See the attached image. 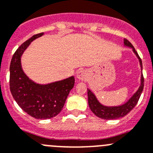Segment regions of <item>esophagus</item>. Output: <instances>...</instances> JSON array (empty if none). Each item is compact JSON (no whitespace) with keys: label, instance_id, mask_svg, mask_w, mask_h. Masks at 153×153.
I'll list each match as a JSON object with an SVG mask.
<instances>
[{"label":"esophagus","instance_id":"esophagus-1","mask_svg":"<svg viewBox=\"0 0 153 153\" xmlns=\"http://www.w3.org/2000/svg\"><path fill=\"white\" fill-rule=\"evenodd\" d=\"M88 78V73L85 70H80L77 73V78L80 81H85Z\"/></svg>","mask_w":153,"mask_h":153}]
</instances>
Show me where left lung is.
<instances>
[{
    "label": "left lung",
    "mask_w": 153,
    "mask_h": 153,
    "mask_svg": "<svg viewBox=\"0 0 153 153\" xmlns=\"http://www.w3.org/2000/svg\"><path fill=\"white\" fill-rule=\"evenodd\" d=\"M124 45L128 48H132L133 52L134 53L135 55L139 59L140 65L141 67V71L143 70V65L141 59L140 58L137 52L134 49L131 43L127 39H124ZM144 86V78L143 73L141 74V79H140V85L136 93L127 101L125 103L122 104L121 105H117V106H106L103 105L98 101L97 99L96 96L94 95V93L90 89H88V104L91 110L92 111L94 115L99 118H102L105 120H111V119H117V118H122L125 116L128 113H129L137 103L139 100L140 95L143 92Z\"/></svg>",
    "instance_id": "left-lung-1"
}]
</instances>
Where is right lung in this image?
I'll return each mask as SVG.
<instances>
[{
	"label": "right lung",
	"mask_w": 153,
	"mask_h": 153,
	"mask_svg": "<svg viewBox=\"0 0 153 153\" xmlns=\"http://www.w3.org/2000/svg\"><path fill=\"white\" fill-rule=\"evenodd\" d=\"M44 33L33 35L24 42L13 54L10 65V89L21 109L37 119H48L62 109L70 91L75 85L71 76L47 85H40L30 79L22 70L21 57L31 42Z\"/></svg>",
	"instance_id": "1"
}]
</instances>
